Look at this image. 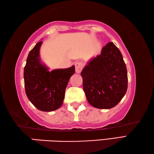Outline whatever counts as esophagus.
Segmentation results:
<instances>
[{"label":"esophagus","mask_w":154,"mask_h":154,"mask_svg":"<svg viewBox=\"0 0 154 154\" xmlns=\"http://www.w3.org/2000/svg\"><path fill=\"white\" fill-rule=\"evenodd\" d=\"M83 67H84V64H83L82 62H80V61L76 62V63H75V72H76L77 73H80L82 71Z\"/></svg>","instance_id":"1"}]
</instances>
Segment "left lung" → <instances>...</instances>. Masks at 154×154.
I'll use <instances>...</instances> for the list:
<instances>
[{
	"label": "left lung",
	"instance_id": "left-lung-1",
	"mask_svg": "<svg viewBox=\"0 0 154 154\" xmlns=\"http://www.w3.org/2000/svg\"><path fill=\"white\" fill-rule=\"evenodd\" d=\"M87 101L99 109H110L119 103L128 87L127 69L122 53L112 42L88 62L81 72Z\"/></svg>",
	"mask_w": 154,
	"mask_h": 154
}]
</instances>
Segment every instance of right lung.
<instances>
[{
    "label": "right lung",
    "mask_w": 154,
    "mask_h": 154,
    "mask_svg": "<svg viewBox=\"0 0 154 154\" xmlns=\"http://www.w3.org/2000/svg\"><path fill=\"white\" fill-rule=\"evenodd\" d=\"M40 41L29 51L24 67L23 78L26 95L38 109L52 112L63 103L65 91L75 66L48 71L40 58Z\"/></svg>",
    "instance_id": "right-lung-1"
}]
</instances>
